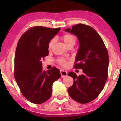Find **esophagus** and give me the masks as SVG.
Masks as SVG:
<instances>
[{
	"mask_svg": "<svg viewBox=\"0 0 121 121\" xmlns=\"http://www.w3.org/2000/svg\"><path fill=\"white\" fill-rule=\"evenodd\" d=\"M60 73L61 76H62V78H64L67 76V72L65 70H60Z\"/></svg>",
	"mask_w": 121,
	"mask_h": 121,
	"instance_id": "obj_1",
	"label": "esophagus"
}]
</instances>
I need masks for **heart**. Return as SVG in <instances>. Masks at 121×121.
<instances>
[{
  "label": "heart",
  "mask_w": 121,
  "mask_h": 121,
  "mask_svg": "<svg viewBox=\"0 0 121 121\" xmlns=\"http://www.w3.org/2000/svg\"><path fill=\"white\" fill-rule=\"evenodd\" d=\"M62 39L64 41V43L66 45L67 47L69 45H73L76 42V39L74 35H73L72 34H65L62 37ZM54 42H55V39H51L48 44V49H51L52 48L53 46ZM58 63L61 65H65L67 63L64 59L63 58H60L58 59Z\"/></svg>",
  "instance_id": "1"
}]
</instances>
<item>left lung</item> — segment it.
<instances>
[{"instance_id":"8db88e82","label":"left lung","mask_w":121,"mask_h":121,"mask_svg":"<svg viewBox=\"0 0 121 121\" xmlns=\"http://www.w3.org/2000/svg\"><path fill=\"white\" fill-rule=\"evenodd\" d=\"M64 31L78 39L79 48L75 59L77 63L74 68L84 73L79 76L73 72L68 74L74 79L68 91L79 103H88L98 96L106 82L109 64L107 49L101 37L90 26L80 24Z\"/></svg>"}]
</instances>
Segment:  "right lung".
<instances>
[{"mask_svg":"<svg viewBox=\"0 0 121 121\" xmlns=\"http://www.w3.org/2000/svg\"><path fill=\"white\" fill-rule=\"evenodd\" d=\"M60 28L41 26L31 28L21 36L15 54V79L21 93L31 102L40 104L52 95V85L61 77L53 67L42 70L41 59L48 55V44Z\"/></svg>","mask_w":121,"mask_h":121,"instance_id":"1","label":"right lung"}]
</instances>
